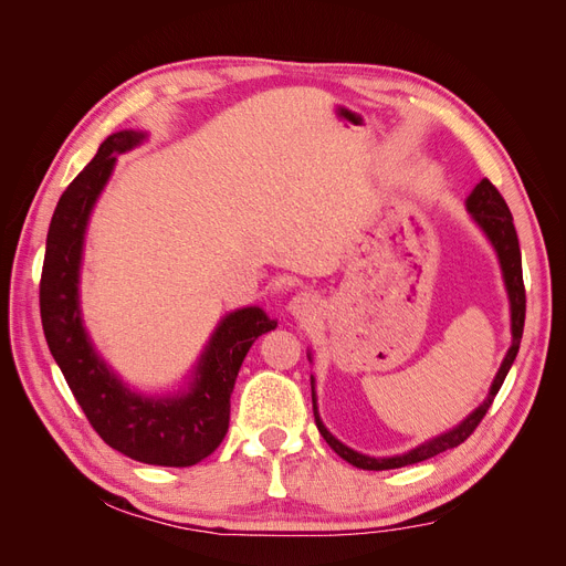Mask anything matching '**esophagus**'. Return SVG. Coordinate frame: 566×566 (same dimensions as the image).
Returning a JSON list of instances; mask_svg holds the SVG:
<instances>
[{
	"label": "esophagus",
	"instance_id": "obj_1",
	"mask_svg": "<svg viewBox=\"0 0 566 566\" xmlns=\"http://www.w3.org/2000/svg\"><path fill=\"white\" fill-rule=\"evenodd\" d=\"M318 310V300L312 293H297L290 300V312L297 318H312Z\"/></svg>",
	"mask_w": 566,
	"mask_h": 566
}]
</instances>
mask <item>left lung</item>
I'll return each instance as SVG.
<instances>
[{
  "instance_id": "obj_1",
  "label": "left lung",
  "mask_w": 566,
  "mask_h": 566,
  "mask_svg": "<svg viewBox=\"0 0 566 566\" xmlns=\"http://www.w3.org/2000/svg\"><path fill=\"white\" fill-rule=\"evenodd\" d=\"M468 210L472 212L476 224L482 227V231L489 235V241L493 243L495 252H499L505 287H507V295H510V310H512V347L505 356V361H503L499 375H495L486 401L479 406L470 418H465L458 427H453L451 432L441 434L432 441H427V443H422V447L408 451L403 455H394V458H370V455H364V453H356V451L347 449L342 441H337L328 430H325L321 418H318V410H316V394H314V380H312L314 418H316V427H318L321 437L325 439V443H328V447L339 458H345L347 462H352V465H356V468H361V470H394V468L413 465V462H422L427 458H434L437 453H443V451L460 447V443L476 430V424L484 420V416L489 413V408L495 399V394H499V389L505 380L510 366L515 364V356L520 352V342H522V333H524V314H526V290H524V279H522V252H520L517 231H515V224H512V214H510L507 202L503 200L499 188H495L489 179H482L474 186V191L468 198Z\"/></svg>"
}]
</instances>
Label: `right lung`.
I'll use <instances>...</instances> for the list:
<instances>
[{
  "label": "right lung",
  "instance_id": "obj_1",
  "mask_svg": "<svg viewBox=\"0 0 566 566\" xmlns=\"http://www.w3.org/2000/svg\"><path fill=\"white\" fill-rule=\"evenodd\" d=\"M142 139L139 132L111 134L63 191L46 233L40 314L49 352L96 434L111 449L148 465L188 468L214 453L227 437L238 370L252 342L276 328V321L260 306L229 314L205 347L191 389L172 399L132 394L94 354L77 302L84 229L117 156Z\"/></svg>",
  "mask_w": 566,
  "mask_h": 566
}]
</instances>
